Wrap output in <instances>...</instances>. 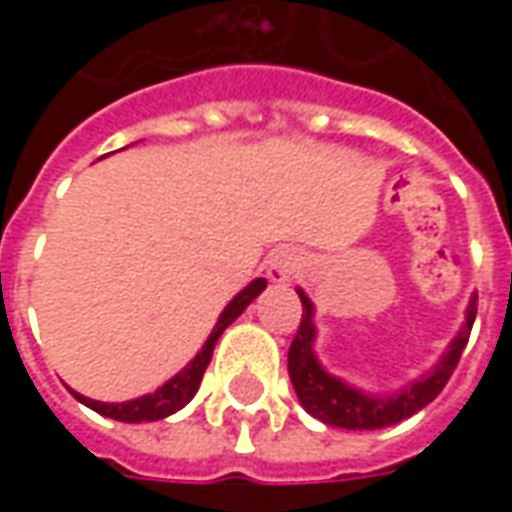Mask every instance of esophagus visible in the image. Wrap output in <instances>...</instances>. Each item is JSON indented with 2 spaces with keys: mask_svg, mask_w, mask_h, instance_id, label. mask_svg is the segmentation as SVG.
<instances>
[{
  "mask_svg": "<svg viewBox=\"0 0 512 512\" xmlns=\"http://www.w3.org/2000/svg\"><path fill=\"white\" fill-rule=\"evenodd\" d=\"M299 255L296 252H290V249H282V252H277L274 255V260L268 263V277H271V282H290L293 279V274L299 271Z\"/></svg>",
  "mask_w": 512,
  "mask_h": 512,
  "instance_id": "obj_1",
  "label": "esophagus"
}]
</instances>
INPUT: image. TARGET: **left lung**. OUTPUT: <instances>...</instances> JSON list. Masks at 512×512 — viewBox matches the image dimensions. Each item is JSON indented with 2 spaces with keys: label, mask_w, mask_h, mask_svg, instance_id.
Instances as JSON below:
<instances>
[{
  "label": "left lung",
  "mask_w": 512,
  "mask_h": 512,
  "mask_svg": "<svg viewBox=\"0 0 512 512\" xmlns=\"http://www.w3.org/2000/svg\"><path fill=\"white\" fill-rule=\"evenodd\" d=\"M299 299L301 307H304V315H301L299 332L293 337L288 351L290 381H293V389L299 395L301 406L307 408L312 417L321 419L326 425H332V428L345 430L389 428V425L403 422L411 414H417L419 408L433 403L436 395L444 389V384L450 381L452 370L458 367L463 348L469 343L474 315H477V307H474L472 301L469 310H466V323L461 326V332H458V337L447 348V354L441 356L439 365L433 367L428 376L417 378L414 384L400 389L395 395L376 397L365 395L362 389H354V386H348L345 381L329 376L323 370L318 356L312 351V343H315L312 312H315V307L304 296V290H299Z\"/></svg>",
  "instance_id": "1"
}]
</instances>
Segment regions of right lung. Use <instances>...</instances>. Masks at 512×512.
Masks as SVG:
<instances>
[{"mask_svg": "<svg viewBox=\"0 0 512 512\" xmlns=\"http://www.w3.org/2000/svg\"><path fill=\"white\" fill-rule=\"evenodd\" d=\"M266 290V279L260 277L255 282H249L238 296H235L224 312L219 315V321L213 326L211 337L205 340V345L200 348V354L191 359L189 365L180 370L178 376L169 378L167 384L158 386L153 395H142L136 397V400H128V403H101V400H90V397L79 395V392H73V397L84 403L87 408H93L98 414H104V417H112L117 422H156V419H164L169 414H175L180 408L189 403L191 397L197 395V389H200V381L205 376V367L211 365V356H213V345L216 340L222 337V332L230 326V323L241 315V312L252 304V301L260 296Z\"/></svg>", "mask_w": 512, "mask_h": 512, "instance_id": "1", "label": "right lung"}]
</instances>
